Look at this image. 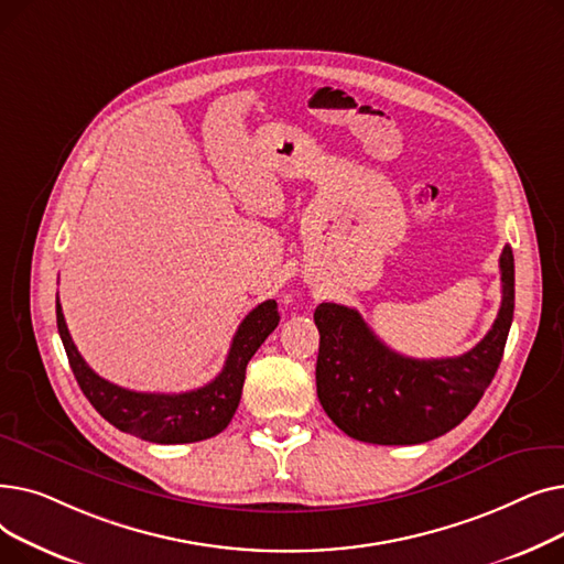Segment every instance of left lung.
Masks as SVG:
<instances>
[{
	"mask_svg": "<svg viewBox=\"0 0 564 564\" xmlns=\"http://www.w3.org/2000/svg\"><path fill=\"white\" fill-rule=\"evenodd\" d=\"M502 300L489 334L462 357L411 359L383 345L359 311L319 304L317 398L351 438L413 446L457 427L476 409L506 349L514 315V256L500 253Z\"/></svg>",
	"mask_w": 564,
	"mask_h": 564,
	"instance_id": "obj_1",
	"label": "left lung"
}]
</instances>
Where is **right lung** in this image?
Wrapping results in <instances>:
<instances>
[{
    "mask_svg": "<svg viewBox=\"0 0 564 564\" xmlns=\"http://www.w3.org/2000/svg\"><path fill=\"white\" fill-rule=\"evenodd\" d=\"M279 319L274 300L258 304L237 327L224 370L205 387L187 393H137L116 387L86 366L56 300L58 336L82 393L116 430L151 443H194L226 430L242 398L247 364L264 338L279 327Z\"/></svg>",
    "mask_w": 564,
    "mask_h": 564,
    "instance_id": "1",
    "label": "right lung"
}]
</instances>
